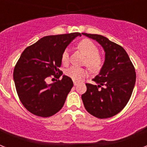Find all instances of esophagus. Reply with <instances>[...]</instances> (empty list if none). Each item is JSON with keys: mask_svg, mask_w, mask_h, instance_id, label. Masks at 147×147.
Returning <instances> with one entry per match:
<instances>
[{"mask_svg": "<svg viewBox=\"0 0 147 147\" xmlns=\"http://www.w3.org/2000/svg\"><path fill=\"white\" fill-rule=\"evenodd\" d=\"M73 83H74V85H75V86H76V85H78V82H77L76 81H74Z\"/></svg>", "mask_w": 147, "mask_h": 147, "instance_id": "34e87169", "label": "esophagus"}]
</instances>
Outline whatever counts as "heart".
Masks as SVG:
<instances>
[{
  "instance_id": "1",
  "label": "heart",
  "mask_w": 147,
  "mask_h": 147,
  "mask_svg": "<svg viewBox=\"0 0 147 147\" xmlns=\"http://www.w3.org/2000/svg\"><path fill=\"white\" fill-rule=\"evenodd\" d=\"M78 49L86 55V59L85 60V64L93 71H98L102 67L104 60L103 58L98 54V48L92 40L88 39L82 40L77 45ZM62 62L64 65H66L69 62V51L65 50L62 53ZM65 74L74 81H81L84 77L88 75V71L83 68H78L76 66H72L69 68Z\"/></svg>"
}]
</instances>
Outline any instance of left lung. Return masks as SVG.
<instances>
[{
	"instance_id": "1",
	"label": "left lung",
	"mask_w": 147,
	"mask_h": 147,
	"mask_svg": "<svg viewBox=\"0 0 147 147\" xmlns=\"http://www.w3.org/2000/svg\"><path fill=\"white\" fill-rule=\"evenodd\" d=\"M96 40L105 52V59L98 76L86 84L82 95L85 109L98 118L111 117L121 111L130 100L136 82L135 69L123 47L98 34L82 33Z\"/></svg>"
}]
</instances>
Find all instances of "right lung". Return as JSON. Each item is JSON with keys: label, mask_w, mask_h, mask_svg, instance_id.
I'll return each instance as SVG.
<instances>
[{"label": "right lung", "mask_w": 147, "mask_h": 147, "mask_svg": "<svg viewBox=\"0 0 147 147\" xmlns=\"http://www.w3.org/2000/svg\"><path fill=\"white\" fill-rule=\"evenodd\" d=\"M80 33L47 36L22 53L13 70V80L20 100L27 111L48 117L62 109L73 86L71 78L47 84V78L60 77L62 53Z\"/></svg>", "instance_id": "right-lung-1"}]
</instances>
